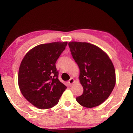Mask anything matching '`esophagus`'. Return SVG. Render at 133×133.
<instances>
[{"label":"esophagus","instance_id":"obj_1","mask_svg":"<svg viewBox=\"0 0 133 133\" xmlns=\"http://www.w3.org/2000/svg\"><path fill=\"white\" fill-rule=\"evenodd\" d=\"M74 82H75V81H74V78H71L69 80L68 83L69 85H72L73 83H74Z\"/></svg>","mask_w":133,"mask_h":133}]
</instances>
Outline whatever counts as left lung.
<instances>
[{"mask_svg":"<svg viewBox=\"0 0 133 133\" xmlns=\"http://www.w3.org/2000/svg\"><path fill=\"white\" fill-rule=\"evenodd\" d=\"M68 45L80 70L79 78L84 89L76 101L86 108L101 104L116 84L115 69L110 58L99 47L88 42H70Z\"/></svg>","mask_w":133,"mask_h":133,"instance_id":"left-lung-1","label":"left lung"}]
</instances>
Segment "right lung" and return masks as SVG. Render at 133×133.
<instances>
[{
  "label": "right lung",
  "instance_id": "obj_1",
  "mask_svg": "<svg viewBox=\"0 0 133 133\" xmlns=\"http://www.w3.org/2000/svg\"><path fill=\"white\" fill-rule=\"evenodd\" d=\"M67 42L38 45L23 58L18 84L21 92L33 106L41 109L56 106L67 87L58 79L56 62Z\"/></svg>",
  "mask_w": 133,
  "mask_h": 133
}]
</instances>
